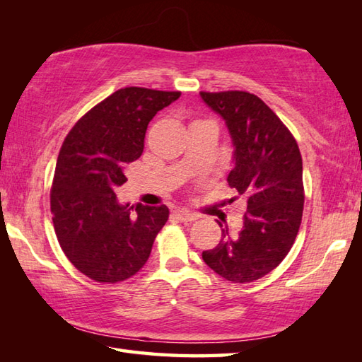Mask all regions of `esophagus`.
<instances>
[{
	"label": "esophagus",
	"instance_id": "obj_1",
	"mask_svg": "<svg viewBox=\"0 0 362 362\" xmlns=\"http://www.w3.org/2000/svg\"><path fill=\"white\" fill-rule=\"evenodd\" d=\"M174 214L177 216V219L182 221V222H191V221L199 219V214L197 213H193V211L185 210V209H177L174 211Z\"/></svg>",
	"mask_w": 362,
	"mask_h": 362
}]
</instances>
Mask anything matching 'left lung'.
Listing matches in <instances>:
<instances>
[{"label": "left lung", "mask_w": 362, "mask_h": 362, "mask_svg": "<svg viewBox=\"0 0 362 362\" xmlns=\"http://www.w3.org/2000/svg\"><path fill=\"white\" fill-rule=\"evenodd\" d=\"M201 98L226 121L233 144L227 182L247 201L241 232L222 228L219 244L202 258L226 280L250 283L279 266L296 241L305 202L302 156L288 127L258 96L201 91Z\"/></svg>", "instance_id": "1"}]
</instances>
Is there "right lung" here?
I'll use <instances>...</instances> for the list:
<instances>
[{
  "label": "right lung",
  "mask_w": 362,
  "mask_h": 362,
  "mask_svg": "<svg viewBox=\"0 0 362 362\" xmlns=\"http://www.w3.org/2000/svg\"><path fill=\"white\" fill-rule=\"evenodd\" d=\"M179 98L180 91L121 88L65 138L51 188L54 230L66 258L91 280L118 283L135 275L166 224V205L138 204L134 210L118 202L115 189L143 153L151 119Z\"/></svg>",
  "instance_id": "right-lung-1"
}]
</instances>
